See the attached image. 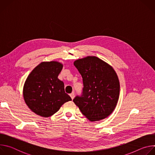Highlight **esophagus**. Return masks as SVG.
I'll list each match as a JSON object with an SVG mask.
<instances>
[{"label":"esophagus","instance_id":"1","mask_svg":"<svg viewBox=\"0 0 155 155\" xmlns=\"http://www.w3.org/2000/svg\"><path fill=\"white\" fill-rule=\"evenodd\" d=\"M70 96L71 97V99L73 100L74 99V97H75V96H74V94L72 93H71V94H70Z\"/></svg>","mask_w":155,"mask_h":155}]
</instances>
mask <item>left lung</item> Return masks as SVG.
I'll return each instance as SVG.
<instances>
[{
    "label": "left lung",
    "mask_w": 155,
    "mask_h": 155,
    "mask_svg": "<svg viewBox=\"0 0 155 155\" xmlns=\"http://www.w3.org/2000/svg\"><path fill=\"white\" fill-rule=\"evenodd\" d=\"M83 78V94L73 100L90 121L108 117L115 110L120 94V81L111 65L96 56L74 61Z\"/></svg>",
    "instance_id": "8db88e82"
}]
</instances>
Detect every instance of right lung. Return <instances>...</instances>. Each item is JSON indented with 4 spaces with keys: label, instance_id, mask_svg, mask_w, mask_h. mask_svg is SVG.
Segmentation results:
<instances>
[{
    "label": "right lung",
    "instance_id": "obj_1",
    "mask_svg": "<svg viewBox=\"0 0 155 155\" xmlns=\"http://www.w3.org/2000/svg\"><path fill=\"white\" fill-rule=\"evenodd\" d=\"M63 64L58 61L42 62L32 71L23 87V97L35 114L49 117L66 102L72 101L65 93L64 84L58 77Z\"/></svg>",
    "mask_w": 155,
    "mask_h": 155
}]
</instances>
